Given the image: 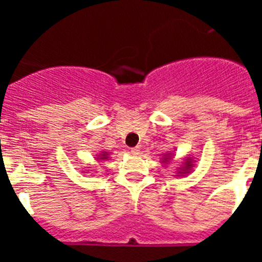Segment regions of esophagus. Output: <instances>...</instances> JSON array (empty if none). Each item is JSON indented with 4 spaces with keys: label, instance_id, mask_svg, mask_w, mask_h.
I'll return each mask as SVG.
<instances>
[{
    "label": "esophagus",
    "instance_id": "1",
    "mask_svg": "<svg viewBox=\"0 0 262 262\" xmlns=\"http://www.w3.org/2000/svg\"><path fill=\"white\" fill-rule=\"evenodd\" d=\"M139 152H140V147L131 148V154L133 155H139Z\"/></svg>",
    "mask_w": 262,
    "mask_h": 262
}]
</instances>
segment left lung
I'll list each match as a JSON object with an SVG mask.
<instances>
[{"instance_id": "1", "label": "left lung", "mask_w": 262, "mask_h": 262, "mask_svg": "<svg viewBox=\"0 0 262 262\" xmlns=\"http://www.w3.org/2000/svg\"><path fill=\"white\" fill-rule=\"evenodd\" d=\"M190 161H187V163H186V168H190Z\"/></svg>"}]
</instances>
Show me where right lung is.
I'll return each instance as SVG.
<instances>
[{
	"label": "right lung",
	"mask_w": 262,
	"mask_h": 262,
	"mask_svg": "<svg viewBox=\"0 0 262 262\" xmlns=\"http://www.w3.org/2000/svg\"><path fill=\"white\" fill-rule=\"evenodd\" d=\"M106 155V154H105ZM105 155H103V157H102V159H106V157H105Z\"/></svg>",
	"instance_id": "add662e5"
}]
</instances>
